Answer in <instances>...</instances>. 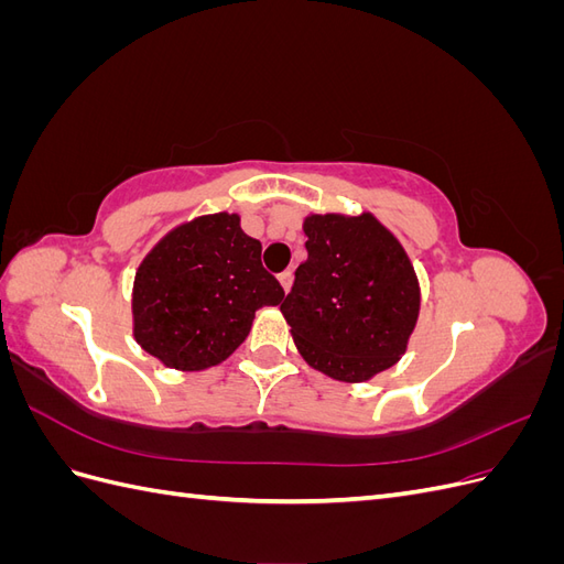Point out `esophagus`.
<instances>
[{"label": "esophagus", "instance_id": "1", "mask_svg": "<svg viewBox=\"0 0 564 564\" xmlns=\"http://www.w3.org/2000/svg\"><path fill=\"white\" fill-rule=\"evenodd\" d=\"M278 280H280V286L284 289V294H289V289H292V282H294V275H292V272H289V270L280 272Z\"/></svg>", "mask_w": 564, "mask_h": 564}]
</instances>
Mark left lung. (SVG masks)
Listing matches in <instances>:
<instances>
[{
  "mask_svg": "<svg viewBox=\"0 0 564 564\" xmlns=\"http://www.w3.org/2000/svg\"><path fill=\"white\" fill-rule=\"evenodd\" d=\"M303 235L308 259L280 305L303 360L344 383L398 365L421 311L402 242L371 212L308 214Z\"/></svg>",
  "mask_w": 564,
  "mask_h": 564,
  "instance_id": "1",
  "label": "left lung"
}]
</instances>
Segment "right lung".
Instances as JSON below:
<instances>
[{
  "label": "right lung",
  "mask_w": 564,
  "mask_h": 564,
  "mask_svg": "<svg viewBox=\"0 0 564 564\" xmlns=\"http://www.w3.org/2000/svg\"><path fill=\"white\" fill-rule=\"evenodd\" d=\"M282 299L240 214H202L160 237L135 268L133 338L169 369L204 371L245 344L256 311Z\"/></svg>",
  "instance_id": "right-lung-1"
}]
</instances>
